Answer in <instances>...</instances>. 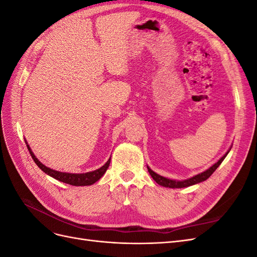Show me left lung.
<instances>
[{
    "label": "left lung",
    "mask_w": 257,
    "mask_h": 257,
    "mask_svg": "<svg viewBox=\"0 0 257 257\" xmlns=\"http://www.w3.org/2000/svg\"><path fill=\"white\" fill-rule=\"evenodd\" d=\"M229 151H227V153L224 155V157H222L219 161H217L215 164L213 166L210 167L209 169H207L206 172L201 173L199 175H196L194 176L190 179H188V180H183V181H176V180H170V179H167V178H164L162 177L158 174H155L153 170H151L149 167H148V172H149V174L151 175V177L153 178V180L157 182L158 184L162 185V186H165V188H173V189H179V188H186V186H190V185H194L196 183H199V182H203L205 180H207V179L211 176L214 172L215 169L219 167L221 165V163L224 161V159L226 158V155L228 154Z\"/></svg>",
    "instance_id": "obj_1"
}]
</instances>
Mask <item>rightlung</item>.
Masks as SVG:
<instances>
[{
    "mask_svg": "<svg viewBox=\"0 0 257 257\" xmlns=\"http://www.w3.org/2000/svg\"><path fill=\"white\" fill-rule=\"evenodd\" d=\"M27 146H28V149H29V152L31 154V157H32V159L35 162V164L38 167H40L45 174H47L50 177L57 179V180H59V181H62V182L67 183V184H71V185H75V186L91 185L93 183H95L106 173L107 168L109 167V164H110V159H109V160L107 161V163H106L104 166H102L100 168L94 170V172H90V173H87V174L61 173V172H57V170H53L51 168H48L47 166H45L44 164H42V163L35 158V155L32 152V150L30 149L29 145H27Z\"/></svg>",
    "mask_w": 257,
    "mask_h": 257,
    "instance_id": "1",
    "label": "right lung"
}]
</instances>
